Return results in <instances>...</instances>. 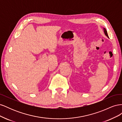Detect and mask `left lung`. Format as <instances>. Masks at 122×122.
<instances>
[{
  "mask_svg": "<svg viewBox=\"0 0 122 122\" xmlns=\"http://www.w3.org/2000/svg\"><path fill=\"white\" fill-rule=\"evenodd\" d=\"M103 29H104V32L105 35L107 36L108 38H109V37H108V34H107V30H106V29L105 28H103Z\"/></svg>",
  "mask_w": 122,
  "mask_h": 122,
  "instance_id": "1",
  "label": "left lung"
}]
</instances>
